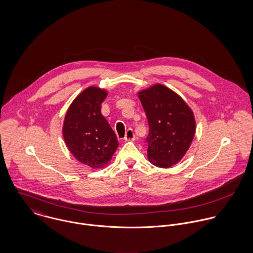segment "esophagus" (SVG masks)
<instances>
[{
  "label": "esophagus",
  "instance_id": "esophagus-1",
  "mask_svg": "<svg viewBox=\"0 0 253 253\" xmlns=\"http://www.w3.org/2000/svg\"><path fill=\"white\" fill-rule=\"evenodd\" d=\"M135 138V135H134V132H133V129L132 128H128L126 132V135H125V140H133Z\"/></svg>",
  "mask_w": 253,
  "mask_h": 253
}]
</instances>
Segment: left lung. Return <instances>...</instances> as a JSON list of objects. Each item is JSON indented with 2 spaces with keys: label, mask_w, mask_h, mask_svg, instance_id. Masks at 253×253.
I'll list each match as a JSON object with an SVG mask.
<instances>
[{
  "label": "left lung",
  "mask_w": 253,
  "mask_h": 253,
  "mask_svg": "<svg viewBox=\"0 0 253 253\" xmlns=\"http://www.w3.org/2000/svg\"><path fill=\"white\" fill-rule=\"evenodd\" d=\"M138 96L149 124L148 158L156 167L170 168L193 141L194 114L177 93L160 84L139 91Z\"/></svg>",
  "instance_id": "8db88e82"
}]
</instances>
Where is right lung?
Masks as SVG:
<instances>
[{"label":"right lung","instance_id":"obj_1","mask_svg":"<svg viewBox=\"0 0 253 253\" xmlns=\"http://www.w3.org/2000/svg\"><path fill=\"white\" fill-rule=\"evenodd\" d=\"M107 91L89 86L81 92L66 113L63 137L69 151L82 164L91 169L105 167L119 142L114 130L101 114Z\"/></svg>","mask_w":253,"mask_h":253}]
</instances>
